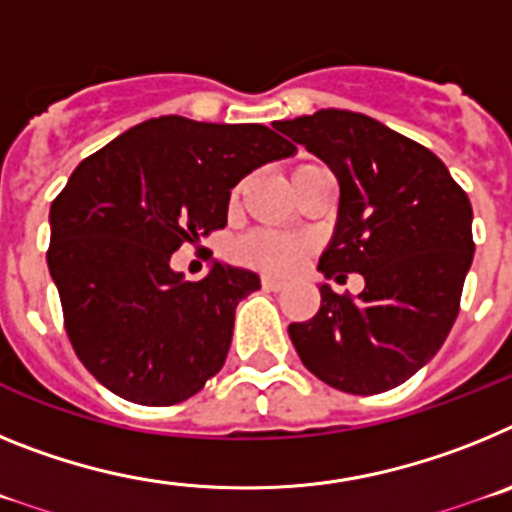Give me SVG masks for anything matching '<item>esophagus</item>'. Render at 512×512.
I'll return each instance as SVG.
<instances>
[{
    "instance_id": "34e87169",
    "label": "esophagus",
    "mask_w": 512,
    "mask_h": 512,
    "mask_svg": "<svg viewBox=\"0 0 512 512\" xmlns=\"http://www.w3.org/2000/svg\"><path fill=\"white\" fill-rule=\"evenodd\" d=\"M261 287L271 289V292H282V289L287 287V282H282V279H274V277H261Z\"/></svg>"
}]
</instances>
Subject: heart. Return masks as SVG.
Instances as JSON below:
<instances>
[{
  "label": "heart",
  "mask_w": 512,
  "mask_h": 512,
  "mask_svg": "<svg viewBox=\"0 0 512 512\" xmlns=\"http://www.w3.org/2000/svg\"><path fill=\"white\" fill-rule=\"evenodd\" d=\"M312 164H302L292 171V176L300 174ZM307 251V241L302 238H292V235L271 233V230H256L248 233L238 246H235V256L248 266H256L261 271H292L297 261L302 259V253Z\"/></svg>",
  "instance_id": "1"
}]
</instances>
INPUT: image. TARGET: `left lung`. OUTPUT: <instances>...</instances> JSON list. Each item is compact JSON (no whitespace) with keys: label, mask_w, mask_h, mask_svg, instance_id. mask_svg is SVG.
<instances>
[{"label":"left lung","mask_w":512,"mask_h":512,"mask_svg":"<svg viewBox=\"0 0 512 512\" xmlns=\"http://www.w3.org/2000/svg\"><path fill=\"white\" fill-rule=\"evenodd\" d=\"M277 130L323 158L341 187L318 269L356 271L359 297L320 284V310L289 325L302 364L351 395H379L423 369L459 315L472 266V205L441 158L374 117L318 110Z\"/></svg>","instance_id":"8db88e82"}]
</instances>
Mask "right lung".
Returning a JSON list of instances; mask_svg holds the SVG:
<instances>
[{"label": "right lung", "mask_w": 512, "mask_h": 512, "mask_svg": "<svg viewBox=\"0 0 512 512\" xmlns=\"http://www.w3.org/2000/svg\"><path fill=\"white\" fill-rule=\"evenodd\" d=\"M297 151L266 125L164 115L84 158L51 205L48 269L76 356L122 400L166 408L225 364L235 307L259 277L215 261L171 269L182 243L225 228L230 189Z\"/></svg>", "instance_id": "add662e5"}]
</instances>
